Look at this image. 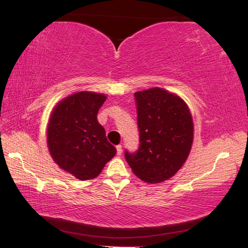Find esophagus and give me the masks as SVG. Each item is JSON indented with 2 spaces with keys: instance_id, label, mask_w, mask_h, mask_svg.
<instances>
[{
  "instance_id": "34e87169",
  "label": "esophagus",
  "mask_w": 248,
  "mask_h": 248,
  "mask_svg": "<svg viewBox=\"0 0 248 248\" xmlns=\"http://www.w3.org/2000/svg\"><path fill=\"white\" fill-rule=\"evenodd\" d=\"M116 149H117V155L120 156L121 154H123V146H121V145L116 146Z\"/></svg>"
}]
</instances>
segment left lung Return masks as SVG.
<instances>
[{
    "label": "left lung",
    "instance_id": "1",
    "mask_svg": "<svg viewBox=\"0 0 248 248\" xmlns=\"http://www.w3.org/2000/svg\"><path fill=\"white\" fill-rule=\"evenodd\" d=\"M138 108L140 148L125 150L136 177L147 183L168 180L186 163L192 148L194 124L187 104L160 87L134 93Z\"/></svg>",
    "mask_w": 248,
    "mask_h": 248
}]
</instances>
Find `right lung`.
I'll list each match as a JSON object with an SVG mask.
<instances>
[{
	"label": "right lung",
	"instance_id": "obj_1",
	"mask_svg": "<svg viewBox=\"0 0 248 248\" xmlns=\"http://www.w3.org/2000/svg\"><path fill=\"white\" fill-rule=\"evenodd\" d=\"M105 100L103 93L78 92L57 103L50 116L46 143L52 159L81 181L99 176L116 155L97 119Z\"/></svg>",
	"mask_w": 248,
	"mask_h": 248
}]
</instances>
